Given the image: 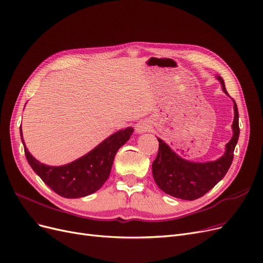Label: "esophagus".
Wrapping results in <instances>:
<instances>
[{
	"label": "esophagus",
	"mask_w": 263,
	"mask_h": 263,
	"mask_svg": "<svg viewBox=\"0 0 263 263\" xmlns=\"http://www.w3.org/2000/svg\"><path fill=\"white\" fill-rule=\"evenodd\" d=\"M149 128H151L149 123H148L146 120H141L140 122H138V124L135 125V131H136V133L142 134V133L147 132L148 130H149Z\"/></svg>",
	"instance_id": "1"
}]
</instances>
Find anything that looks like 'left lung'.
Returning a JSON list of instances; mask_svg holds the SVG:
<instances>
[{
  "mask_svg": "<svg viewBox=\"0 0 263 263\" xmlns=\"http://www.w3.org/2000/svg\"><path fill=\"white\" fill-rule=\"evenodd\" d=\"M217 79L220 82L223 92L229 96L223 79L220 76H217ZM232 101L234 109L232 139L227 143L224 154L215 161H189L174 153L161 139H158L159 152L153 163V175L156 184L162 191L181 200H197L224 177L232 163L239 135L237 106L235 101Z\"/></svg>",
  "mask_w": 263,
  "mask_h": 263,
  "instance_id": "1",
  "label": "left lung"
}]
</instances>
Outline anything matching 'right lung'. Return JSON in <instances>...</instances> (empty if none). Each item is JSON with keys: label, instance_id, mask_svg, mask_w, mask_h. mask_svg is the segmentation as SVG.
Returning a JSON list of instances; mask_svg holds the SVG:
<instances>
[{"label": "right lung", "instance_id": "add662e5", "mask_svg": "<svg viewBox=\"0 0 263 263\" xmlns=\"http://www.w3.org/2000/svg\"><path fill=\"white\" fill-rule=\"evenodd\" d=\"M133 128L128 127L109 135L92 151L75 161L60 166L46 165L34 158L20 136L31 167L41 179L59 196L67 199L83 198L98 191L107 180L119 148L129 141Z\"/></svg>", "mask_w": 263, "mask_h": 263}]
</instances>
